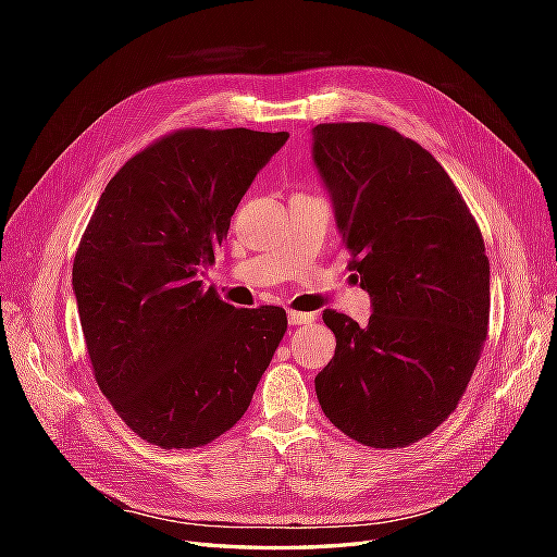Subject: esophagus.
Returning <instances> with one entry per match:
<instances>
[{
    "instance_id": "obj_1",
    "label": "esophagus",
    "mask_w": 557,
    "mask_h": 557,
    "mask_svg": "<svg viewBox=\"0 0 557 557\" xmlns=\"http://www.w3.org/2000/svg\"><path fill=\"white\" fill-rule=\"evenodd\" d=\"M288 323H290L293 327H297V325H309V323H313V313L288 311Z\"/></svg>"
}]
</instances>
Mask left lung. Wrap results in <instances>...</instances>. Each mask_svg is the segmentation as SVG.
<instances>
[{
  "label": "left lung",
  "mask_w": 557,
  "mask_h": 557,
  "mask_svg": "<svg viewBox=\"0 0 557 557\" xmlns=\"http://www.w3.org/2000/svg\"><path fill=\"white\" fill-rule=\"evenodd\" d=\"M313 166L372 297L358 325L327 309L334 358L315 376L320 409L350 440L401 448L458 407L491 315L481 230L444 166L374 123L311 129Z\"/></svg>",
  "instance_id": "obj_1"
}]
</instances>
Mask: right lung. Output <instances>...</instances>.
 I'll return each mask as SVG.
<instances>
[{"instance_id": "right-lung-1", "label": "right lung", "mask_w": 557, "mask_h": 557, "mask_svg": "<svg viewBox=\"0 0 557 557\" xmlns=\"http://www.w3.org/2000/svg\"><path fill=\"white\" fill-rule=\"evenodd\" d=\"M288 132L181 129L125 162L76 250L72 285L95 379L162 448L213 442L246 413L288 318L237 309L199 276Z\"/></svg>"}]
</instances>
